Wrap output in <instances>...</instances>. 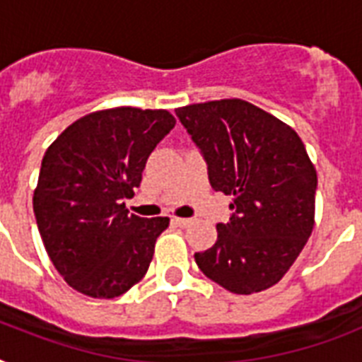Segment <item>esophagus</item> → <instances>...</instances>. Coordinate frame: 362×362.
Listing matches in <instances>:
<instances>
[{"label":"esophagus","mask_w":362,"mask_h":362,"mask_svg":"<svg viewBox=\"0 0 362 362\" xmlns=\"http://www.w3.org/2000/svg\"><path fill=\"white\" fill-rule=\"evenodd\" d=\"M173 223L176 227H187L192 223V220H187V218H173Z\"/></svg>","instance_id":"34e87169"}]
</instances>
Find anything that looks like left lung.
Segmentation results:
<instances>
[{"mask_svg": "<svg viewBox=\"0 0 362 362\" xmlns=\"http://www.w3.org/2000/svg\"><path fill=\"white\" fill-rule=\"evenodd\" d=\"M214 192L233 195L218 240L195 253L206 278L237 295L281 280L314 229L317 175L295 131L242 99L176 109Z\"/></svg>", "mask_w": 362, "mask_h": 362, "instance_id": "8db88e82", "label": "left lung"}]
</instances>
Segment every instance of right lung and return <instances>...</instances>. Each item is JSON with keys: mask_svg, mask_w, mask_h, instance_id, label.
I'll list each match as a JSON object with an SVG mask.
<instances>
[{"mask_svg": "<svg viewBox=\"0 0 362 362\" xmlns=\"http://www.w3.org/2000/svg\"><path fill=\"white\" fill-rule=\"evenodd\" d=\"M167 110H99L71 124L45 153L33 193L37 227L64 280L115 298L146 274L169 218L129 214L148 156L175 127Z\"/></svg>", "mask_w": 362, "mask_h": 362, "instance_id": "obj_1", "label": "right lung"}]
</instances>
